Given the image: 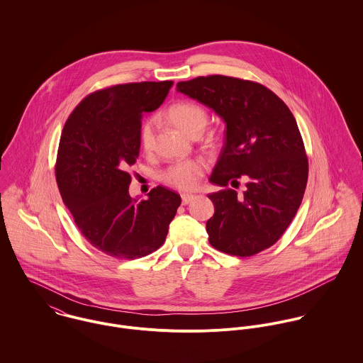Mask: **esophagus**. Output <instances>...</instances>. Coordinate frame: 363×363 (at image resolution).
Instances as JSON below:
<instances>
[{
	"label": "esophagus",
	"instance_id": "34e87169",
	"mask_svg": "<svg viewBox=\"0 0 363 363\" xmlns=\"http://www.w3.org/2000/svg\"><path fill=\"white\" fill-rule=\"evenodd\" d=\"M193 200H196V196H194V194H183V196H182V203H183V206L190 204Z\"/></svg>",
	"mask_w": 363,
	"mask_h": 363
}]
</instances>
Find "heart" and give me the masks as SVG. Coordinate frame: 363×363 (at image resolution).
<instances>
[{"instance_id": "obj_1", "label": "heart", "mask_w": 363, "mask_h": 363, "mask_svg": "<svg viewBox=\"0 0 363 363\" xmlns=\"http://www.w3.org/2000/svg\"><path fill=\"white\" fill-rule=\"evenodd\" d=\"M166 116L173 125L190 137L201 135L207 127V110L201 104L180 101L170 104ZM155 141V121L152 118L143 123L140 128V145L144 152H151ZM207 163L203 159H189L170 164L162 174V180L174 189L190 191L197 189L201 177L207 172Z\"/></svg>"}]
</instances>
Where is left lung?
Segmentation results:
<instances>
[{
    "label": "left lung",
    "mask_w": 363,
    "mask_h": 363,
    "mask_svg": "<svg viewBox=\"0 0 363 363\" xmlns=\"http://www.w3.org/2000/svg\"><path fill=\"white\" fill-rule=\"evenodd\" d=\"M177 91L207 104L226 123V141L211 182L223 189L208 197L213 249L250 257L275 245L302 203L309 160L296 120L285 102L259 82L207 75L179 82ZM250 180L242 196L228 188Z\"/></svg>",
    "instance_id": "1"
}]
</instances>
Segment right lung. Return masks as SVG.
<instances>
[{"label": "right lung", "mask_w": 363, "mask_h": 363, "mask_svg": "<svg viewBox=\"0 0 363 363\" xmlns=\"http://www.w3.org/2000/svg\"><path fill=\"white\" fill-rule=\"evenodd\" d=\"M173 82L111 85L84 98L68 116L55 180L82 236L114 259L145 257L166 239L180 196L157 186L148 200L128 194V169L140 154L143 113L154 111Z\"/></svg>", "instance_id": "obj_1"}]
</instances>
